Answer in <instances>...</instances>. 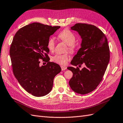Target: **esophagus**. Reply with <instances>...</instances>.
I'll use <instances>...</instances> for the list:
<instances>
[{"instance_id": "1", "label": "esophagus", "mask_w": 123, "mask_h": 123, "mask_svg": "<svg viewBox=\"0 0 123 123\" xmlns=\"http://www.w3.org/2000/svg\"><path fill=\"white\" fill-rule=\"evenodd\" d=\"M61 68L62 71H64L65 70H67V68L66 67H65V66H61Z\"/></svg>"}]
</instances>
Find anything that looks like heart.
Returning a JSON list of instances; mask_svg holds the SVG:
<instances>
[{"label":"heart","mask_w":123,"mask_h":123,"mask_svg":"<svg viewBox=\"0 0 123 123\" xmlns=\"http://www.w3.org/2000/svg\"><path fill=\"white\" fill-rule=\"evenodd\" d=\"M58 38L68 45V50L71 52H73L76 48L75 42L76 41V37L72 31L68 30H64L61 31L58 35ZM55 42L54 37H51L47 42V48L50 51L55 49ZM70 56L68 54H56L53 56L51 60L56 63L64 65H65L68 60Z\"/></svg>","instance_id":"obj_1"}]
</instances>
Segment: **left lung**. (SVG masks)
I'll list each match as a JSON object with an SVG mask.
<instances>
[{
	"label": "left lung",
	"instance_id": "1",
	"mask_svg": "<svg viewBox=\"0 0 123 123\" xmlns=\"http://www.w3.org/2000/svg\"><path fill=\"white\" fill-rule=\"evenodd\" d=\"M76 31L81 38L80 48L71 62L74 66L68 67L73 73L69 81L71 88L81 94L88 93L95 89L102 80L110 60L108 40L102 31L93 25L77 23L71 27Z\"/></svg>",
	"mask_w": 123,
	"mask_h": 123
}]
</instances>
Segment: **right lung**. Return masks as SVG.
<instances>
[{
	"label": "right lung",
	"mask_w": 123,
	"mask_h": 123,
	"mask_svg": "<svg viewBox=\"0 0 123 123\" xmlns=\"http://www.w3.org/2000/svg\"><path fill=\"white\" fill-rule=\"evenodd\" d=\"M59 28L33 23L18 30L12 40L10 56L14 75L34 96L43 97L51 92L53 79L61 71L60 65L53 62L39 65V59L49 57L47 42Z\"/></svg>",
	"instance_id": "right-lung-1"
}]
</instances>
